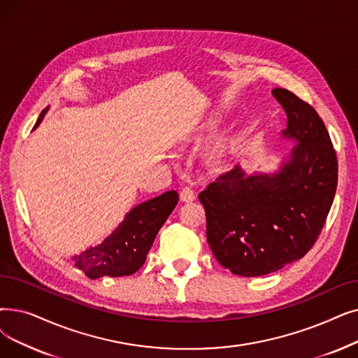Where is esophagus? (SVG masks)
<instances>
[{"label": "esophagus", "instance_id": "obj_1", "mask_svg": "<svg viewBox=\"0 0 358 358\" xmlns=\"http://www.w3.org/2000/svg\"><path fill=\"white\" fill-rule=\"evenodd\" d=\"M180 199H181V201H185V203H189V201H193L196 199L194 190L190 189V187H184L180 192Z\"/></svg>", "mask_w": 358, "mask_h": 358}]
</instances>
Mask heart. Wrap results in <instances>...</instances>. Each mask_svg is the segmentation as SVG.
Listing matches in <instances>:
<instances>
[{"label":"heart","mask_w":358,"mask_h":358,"mask_svg":"<svg viewBox=\"0 0 358 358\" xmlns=\"http://www.w3.org/2000/svg\"><path fill=\"white\" fill-rule=\"evenodd\" d=\"M220 152H221V150H220Z\"/></svg>","instance_id":"1"}]
</instances>
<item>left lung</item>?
Instances as JSON below:
<instances>
[{"label": "left lung", "instance_id": "left-lung-1", "mask_svg": "<svg viewBox=\"0 0 358 358\" xmlns=\"http://www.w3.org/2000/svg\"><path fill=\"white\" fill-rule=\"evenodd\" d=\"M287 113L281 136L295 145L272 173L241 165L199 194L206 237L224 268L263 276L301 259L316 243L336 192L338 161L319 114L292 92L272 89Z\"/></svg>", "mask_w": 358, "mask_h": 358}]
</instances>
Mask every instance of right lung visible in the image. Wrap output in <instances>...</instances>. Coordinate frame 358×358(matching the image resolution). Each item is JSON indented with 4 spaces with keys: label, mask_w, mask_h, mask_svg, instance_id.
I'll use <instances>...</instances> for the list:
<instances>
[{
    "label": "right lung",
    "mask_w": 358,
    "mask_h": 358,
    "mask_svg": "<svg viewBox=\"0 0 358 358\" xmlns=\"http://www.w3.org/2000/svg\"><path fill=\"white\" fill-rule=\"evenodd\" d=\"M46 113L48 108L41 113L34 130ZM177 192L171 190L136 205L101 244L71 256L74 266L82 269L90 279L134 273L145 263L155 237L177 206Z\"/></svg>",
    "instance_id": "obj_1"
}]
</instances>
